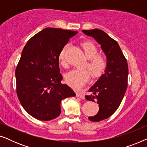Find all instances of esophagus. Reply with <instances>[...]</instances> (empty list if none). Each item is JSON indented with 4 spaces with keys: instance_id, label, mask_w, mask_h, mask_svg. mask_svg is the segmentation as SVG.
Returning a JSON list of instances; mask_svg holds the SVG:
<instances>
[{
    "instance_id": "1",
    "label": "esophagus",
    "mask_w": 147,
    "mask_h": 147,
    "mask_svg": "<svg viewBox=\"0 0 147 147\" xmlns=\"http://www.w3.org/2000/svg\"><path fill=\"white\" fill-rule=\"evenodd\" d=\"M76 96L82 98V99H85V96H84V94L82 93V92H77V93H76Z\"/></svg>"
}]
</instances>
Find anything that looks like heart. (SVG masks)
Returning a JSON list of instances; mask_svg holds the SVG:
<instances>
[{
	"mask_svg": "<svg viewBox=\"0 0 147 147\" xmlns=\"http://www.w3.org/2000/svg\"><path fill=\"white\" fill-rule=\"evenodd\" d=\"M86 57L88 61L86 64L92 77H99L104 73L107 66V60L104 55L98 53V50L96 45L91 41H85L81 44ZM69 48V44H65L62 48L59 54V59L61 64L64 67L67 66L65 54ZM88 69H75L71 70L65 75V81L71 87L79 89L83 87L88 82L90 74Z\"/></svg>",
	"mask_w": 147,
	"mask_h": 147,
	"instance_id": "b5f03b06",
	"label": "heart"
}]
</instances>
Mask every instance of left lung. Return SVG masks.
<instances>
[{"mask_svg":"<svg viewBox=\"0 0 147 147\" xmlns=\"http://www.w3.org/2000/svg\"><path fill=\"white\" fill-rule=\"evenodd\" d=\"M82 31L96 40L107 58L105 73L90 88L91 94L86 96L87 100L99 104L97 114L88 119L99 122L112 116L123 99L128 85V63L117 41L105 32L98 29Z\"/></svg>","mask_w":147,"mask_h":147,"instance_id":"8db88e82","label":"left lung"}]
</instances>
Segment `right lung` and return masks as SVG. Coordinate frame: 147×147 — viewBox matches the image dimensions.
Instances as JSON below:
<instances>
[{"label":"right lung","instance_id":"right-lung-1","mask_svg":"<svg viewBox=\"0 0 147 147\" xmlns=\"http://www.w3.org/2000/svg\"><path fill=\"white\" fill-rule=\"evenodd\" d=\"M78 31L45 28L24 47L15 69L17 94L24 109L36 119L48 121L61 114L62 100L75 96L62 84L59 54Z\"/></svg>","mask_w":147,"mask_h":147}]
</instances>
